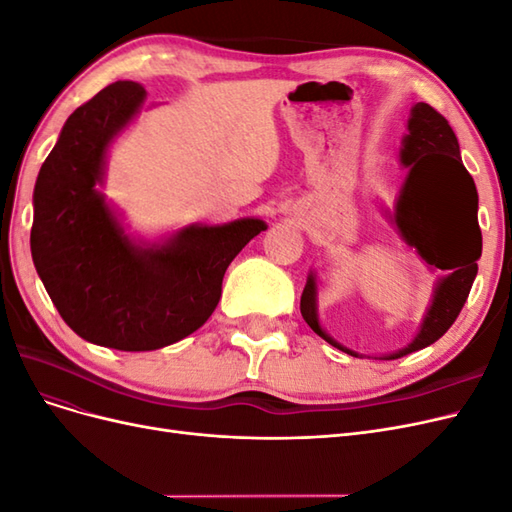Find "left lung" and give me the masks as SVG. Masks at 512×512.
<instances>
[{
    "label": "left lung",
    "mask_w": 512,
    "mask_h": 512,
    "mask_svg": "<svg viewBox=\"0 0 512 512\" xmlns=\"http://www.w3.org/2000/svg\"><path fill=\"white\" fill-rule=\"evenodd\" d=\"M399 160L408 168V177L401 185L395 209L384 211L386 218L431 269H440L446 275L433 286L431 303L412 342L391 354L376 356L380 361L423 350L451 329L468 299L478 273L476 260L483 252V237L476 222V185L461 162L453 128L436 108L425 102L412 106ZM301 314L324 342L350 356H363L335 342L322 329L314 271H309L301 294Z\"/></svg>",
    "instance_id": "left-lung-1"
}]
</instances>
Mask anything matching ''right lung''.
<instances>
[{"label":"right lung","instance_id":"add662e5","mask_svg":"<svg viewBox=\"0 0 512 512\" xmlns=\"http://www.w3.org/2000/svg\"><path fill=\"white\" fill-rule=\"evenodd\" d=\"M147 91L104 87L61 128L34 188L32 258L59 316L87 342L123 352L179 342L218 307L228 265L267 224L185 226L160 241L130 237L100 192L106 153Z\"/></svg>","mask_w":512,"mask_h":512}]
</instances>
